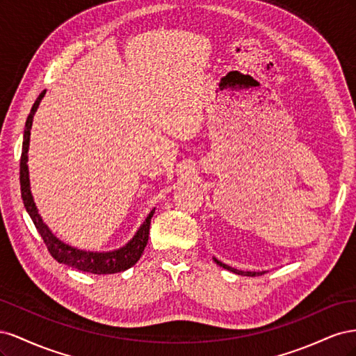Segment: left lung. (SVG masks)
Returning a JSON list of instances; mask_svg holds the SVG:
<instances>
[{
	"mask_svg": "<svg viewBox=\"0 0 356 356\" xmlns=\"http://www.w3.org/2000/svg\"><path fill=\"white\" fill-rule=\"evenodd\" d=\"M213 261L217 263L218 266H221L222 268H227V270H230V272H233V273H238V275H245V276H258V275H263V273H264V272H242V270H238V268H233V267H230V266H227V264H224V263L218 261L217 258H213Z\"/></svg>",
	"mask_w": 356,
	"mask_h": 356,
	"instance_id": "8db88e82",
	"label": "left lung"
}]
</instances>
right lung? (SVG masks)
Returning <instances> with one entry per match:
<instances>
[{
	"label": "right lung",
	"instance_id": "right-lung-1",
	"mask_svg": "<svg viewBox=\"0 0 356 356\" xmlns=\"http://www.w3.org/2000/svg\"><path fill=\"white\" fill-rule=\"evenodd\" d=\"M46 90H42L37 101L34 102L31 108V113L26 118L25 124V134H24V144H22V156H20V191H22L24 204L29 213V217L34 221L38 233L41 234L42 241H44L50 255L55 258L58 263L67 264L72 268H77L81 272H88L93 275H110L123 272L126 268L132 267L139 258H141L149 234V224H152V217L156 209L148 213L141 229L136 232L134 239L129 242L126 246L120 248L117 251L111 252H90V251H80L77 248H72L67 243L60 242L55 234H53L47 225L42 222L41 217L38 215L37 207L34 200H32L31 188H29V175H28V148H29V135L32 127V118L38 108L41 99L44 98Z\"/></svg>",
	"mask_w": 356,
	"mask_h": 356
}]
</instances>
